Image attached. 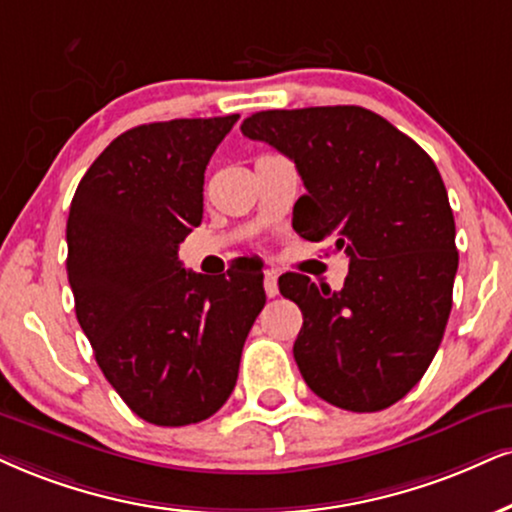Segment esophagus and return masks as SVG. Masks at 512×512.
I'll return each mask as SVG.
<instances>
[{"mask_svg": "<svg viewBox=\"0 0 512 512\" xmlns=\"http://www.w3.org/2000/svg\"><path fill=\"white\" fill-rule=\"evenodd\" d=\"M263 287H266V294L273 299V296H277V270L268 268L266 273H263Z\"/></svg>", "mask_w": 512, "mask_h": 512, "instance_id": "esophagus-1", "label": "esophagus"}]
</instances>
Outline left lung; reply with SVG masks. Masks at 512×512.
Segmentation results:
<instances>
[{"mask_svg": "<svg viewBox=\"0 0 512 512\" xmlns=\"http://www.w3.org/2000/svg\"><path fill=\"white\" fill-rule=\"evenodd\" d=\"M242 132L299 170L306 194L294 230L349 258L339 292L301 273L280 277L282 296L304 313L301 375L337 408H389L430 368L453 304L456 223L437 166L363 106L258 111Z\"/></svg>", "mask_w": 512, "mask_h": 512, "instance_id": "1", "label": "left lung"}]
</instances>
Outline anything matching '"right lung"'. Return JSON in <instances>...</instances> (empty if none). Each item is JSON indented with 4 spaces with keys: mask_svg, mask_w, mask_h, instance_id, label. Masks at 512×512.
<instances>
[{
    "mask_svg": "<svg viewBox=\"0 0 512 512\" xmlns=\"http://www.w3.org/2000/svg\"><path fill=\"white\" fill-rule=\"evenodd\" d=\"M237 113L137 125L82 175L68 213L75 315L104 377L161 427L211 418L266 304L263 273L206 277L178 249L204 216V170Z\"/></svg>",
    "mask_w": 512,
    "mask_h": 512,
    "instance_id": "1",
    "label": "right lung"
}]
</instances>
